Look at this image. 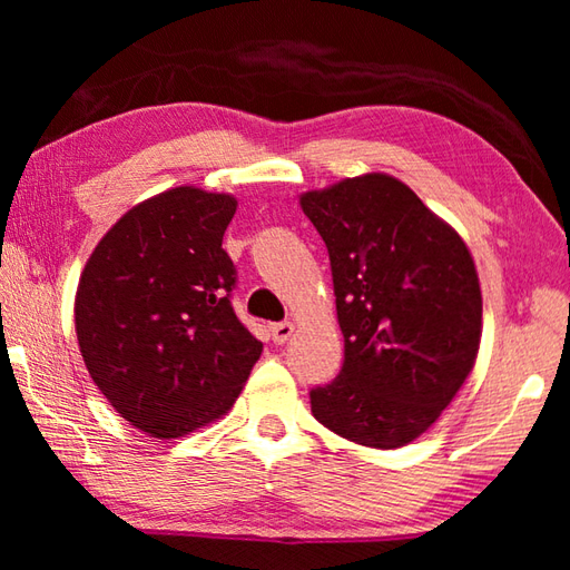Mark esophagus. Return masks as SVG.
Returning <instances> with one entry per match:
<instances>
[{"mask_svg": "<svg viewBox=\"0 0 570 570\" xmlns=\"http://www.w3.org/2000/svg\"><path fill=\"white\" fill-rule=\"evenodd\" d=\"M269 333H272V341L276 343V345H284L288 337L294 335V323H288V321H284V323H272L269 325Z\"/></svg>", "mask_w": 570, "mask_h": 570, "instance_id": "esophagus-1", "label": "esophagus"}]
</instances>
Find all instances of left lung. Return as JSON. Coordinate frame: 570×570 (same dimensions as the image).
Here are the masks:
<instances>
[{"instance_id": "obj_1", "label": "left lung", "mask_w": 570, "mask_h": 570, "mask_svg": "<svg viewBox=\"0 0 570 570\" xmlns=\"http://www.w3.org/2000/svg\"><path fill=\"white\" fill-rule=\"evenodd\" d=\"M301 208L328 247L345 337L341 374L311 390L313 416L360 445H406L475 365V264L455 229L392 176L304 193Z\"/></svg>"}]
</instances>
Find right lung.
Masks as SVG:
<instances>
[{"label":"right lung","mask_w":570,"mask_h":570,"mask_svg":"<svg viewBox=\"0 0 570 570\" xmlns=\"http://www.w3.org/2000/svg\"><path fill=\"white\" fill-rule=\"evenodd\" d=\"M225 193L180 186L117 220L85 264L78 345L117 414L151 439H178L235 404L262 355L233 308L237 269L223 235Z\"/></svg>","instance_id":"add662e5"}]
</instances>
